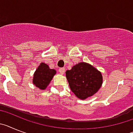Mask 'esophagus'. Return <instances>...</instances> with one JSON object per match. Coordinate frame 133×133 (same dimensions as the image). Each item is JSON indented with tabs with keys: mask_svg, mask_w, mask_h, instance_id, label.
<instances>
[{
	"mask_svg": "<svg viewBox=\"0 0 133 133\" xmlns=\"http://www.w3.org/2000/svg\"><path fill=\"white\" fill-rule=\"evenodd\" d=\"M59 72L60 74H64V73H65V68H59Z\"/></svg>",
	"mask_w": 133,
	"mask_h": 133,
	"instance_id": "1",
	"label": "esophagus"
}]
</instances>
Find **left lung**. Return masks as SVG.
<instances>
[{
  "label": "left lung",
  "instance_id": "left-lung-1",
  "mask_svg": "<svg viewBox=\"0 0 133 133\" xmlns=\"http://www.w3.org/2000/svg\"><path fill=\"white\" fill-rule=\"evenodd\" d=\"M71 90L81 100L95 94L102 85V76L99 70L90 63L80 62L65 71Z\"/></svg>",
  "mask_w": 133,
  "mask_h": 133
}]
</instances>
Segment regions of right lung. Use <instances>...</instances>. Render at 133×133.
Segmentation results:
<instances>
[{"label": "right lung", "instance_id": "add662e5", "mask_svg": "<svg viewBox=\"0 0 133 133\" xmlns=\"http://www.w3.org/2000/svg\"><path fill=\"white\" fill-rule=\"evenodd\" d=\"M55 74L56 71L54 69H50L49 65L42 62L33 74V84L40 90H44Z\"/></svg>", "mask_w": 133, "mask_h": 133}]
</instances>
